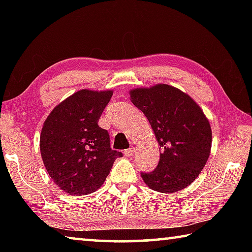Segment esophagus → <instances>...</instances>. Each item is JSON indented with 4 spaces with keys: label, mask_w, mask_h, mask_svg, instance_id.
Segmentation results:
<instances>
[{
    "label": "esophagus",
    "mask_w": 252,
    "mask_h": 252,
    "mask_svg": "<svg viewBox=\"0 0 252 252\" xmlns=\"http://www.w3.org/2000/svg\"><path fill=\"white\" fill-rule=\"evenodd\" d=\"M134 151H135V149H134V148H130V149H127V150H126V151H125V156H126V157H131V156L133 155V153H134Z\"/></svg>",
    "instance_id": "obj_1"
}]
</instances>
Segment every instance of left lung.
Listing matches in <instances>:
<instances>
[{
  "label": "left lung",
  "mask_w": 252,
  "mask_h": 252,
  "mask_svg": "<svg viewBox=\"0 0 252 252\" xmlns=\"http://www.w3.org/2000/svg\"><path fill=\"white\" fill-rule=\"evenodd\" d=\"M130 100L151 125L160 146V160L146 185L161 193H174L190 186L210 156L212 131L192 97L169 84L130 90Z\"/></svg>",
  "instance_id": "8db88e82"
}]
</instances>
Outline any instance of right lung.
Instances as JSON below:
<instances>
[{
  "instance_id": "right-lung-1",
  "label": "right lung",
  "mask_w": 252,
  "mask_h": 252,
  "mask_svg": "<svg viewBox=\"0 0 252 252\" xmlns=\"http://www.w3.org/2000/svg\"><path fill=\"white\" fill-rule=\"evenodd\" d=\"M112 94V90L83 89L55 106L43 123L42 160L53 182L67 194L94 192L122 157L110 148L108 131L97 125Z\"/></svg>"
}]
</instances>
